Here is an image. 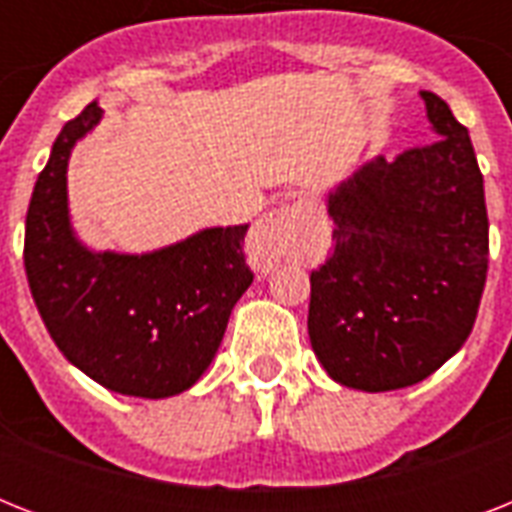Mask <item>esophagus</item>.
<instances>
[{
    "label": "esophagus",
    "mask_w": 512,
    "mask_h": 512,
    "mask_svg": "<svg viewBox=\"0 0 512 512\" xmlns=\"http://www.w3.org/2000/svg\"><path fill=\"white\" fill-rule=\"evenodd\" d=\"M308 212H311L308 201H295V204H289V207L268 212V215L252 228V233H249V263L263 273L276 268V265L295 249L297 239H300V233H303Z\"/></svg>",
    "instance_id": "1"
}]
</instances>
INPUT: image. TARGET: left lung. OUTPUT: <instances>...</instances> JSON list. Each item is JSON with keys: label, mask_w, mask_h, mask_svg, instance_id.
<instances>
[{"label": "left lung", "mask_w": 512, "mask_h": 512, "mask_svg": "<svg viewBox=\"0 0 512 512\" xmlns=\"http://www.w3.org/2000/svg\"><path fill=\"white\" fill-rule=\"evenodd\" d=\"M438 138L329 193L335 249L311 273L308 335L332 380L398 390L468 340L489 268L484 175L468 130L420 92Z\"/></svg>", "instance_id": "1"}]
</instances>
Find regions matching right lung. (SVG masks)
<instances>
[{
    "instance_id": "1",
    "label": "right lung",
    "mask_w": 512,
    "mask_h": 512,
    "mask_svg": "<svg viewBox=\"0 0 512 512\" xmlns=\"http://www.w3.org/2000/svg\"><path fill=\"white\" fill-rule=\"evenodd\" d=\"M100 122L90 103L60 130L26 215L23 263L34 303L60 353L103 388L167 398L215 358L233 305L255 279L249 225L207 228L151 255H95L68 223L71 148Z\"/></svg>"
}]
</instances>
